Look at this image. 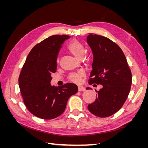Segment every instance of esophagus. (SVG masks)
I'll return each mask as SVG.
<instances>
[{"instance_id": "34e87169", "label": "esophagus", "mask_w": 148, "mask_h": 148, "mask_svg": "<svg viewBox=\"0 0 148 148\" xmlns=\"http://www.w3.org/2000/svg\"><path fill=\"white\" fill-rule=\"evenodd\" d=\"M78 91H85V88L83 86H78Z\"/></svg>"}]
</instances>
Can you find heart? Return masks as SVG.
Returning a JSON list of instances; mask_svg holds the SVG:
<instances>
[{
    "mask_svg": "<svg viewBox=\"0 0 148 148\" xmlns=\"http://www.w3.org/2000/svg\"><path fill=\"white\" fill-rule=\"evenodd\" d=\"M68 50L77 59H82L85 53V48L83 44L77 39L71 41L68 46ZM85 76L84 70H79L77 72L71 73L69 75L70 81L75 83H79L82 78Z\"/></svg>",
    "mask_w": 148,
    "mask_h": 148,
    "instance_id": "b5f03b06",
    "label": "heart"
}]
</instances>
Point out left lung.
<instances>
[{"instance_id": "obj_1", "label": "left lung", "mask_w": 148, "mask_h": 148, "mask_svg": "<svg viewBox=\"0 0 148 148\" xmlns=\"http://www.w3.org/2000/svg\"><path fill=\"white\" fill-rule=\"evenodd\" d=\"M87 42L93 53L89 84L102 85L95 101L88 108L97 117H107L117 112L126 101L132 86V72L122 50L110 39L89 33Z\"/></svg>"}]
</instances>
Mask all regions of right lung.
Segmentation results:
<instances>
[{"label":"right lung","mask_w":148,"mask_h":148,"mask_svg":"<svg viewBox=\"0 0 148 148\" xmlns=\"http://www.w3.org/2000/svg\"><path fill=\"white\" fill-rule=\"evenodd\" d=\"M68 35H53L37 44L29 52L18 78L21 96L30 112L50 120L64 112L69 97L78 92L73 83L51 86V75L57 70V59Z\"/></svg>","instance_id":"1"}]
</instances>
